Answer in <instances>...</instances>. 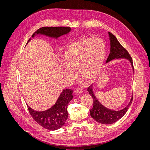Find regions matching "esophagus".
Returning <instances> with one entry per match:
<instances>
[{
    "instance_id": "esophagus-1",
    "label": "esophagus",
    "mask_w": 150,
    "mask_h": 150,
    "mask_svg": "<svg viewBox=\"0 0 150 150\" xmlns=\"http://www.w3.org/2000/svg\"><path fill=\"white\" fill-rule=\"evenodd\" d=\"M83 93V90H81L80 88H76L75 91V93L76 94H80Z\"/></svg>"
}]
</instances>
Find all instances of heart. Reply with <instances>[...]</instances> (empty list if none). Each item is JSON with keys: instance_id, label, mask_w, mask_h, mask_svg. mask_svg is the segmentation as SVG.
<instances>
[{"instance_id": "heart-1", "label": "heart", "mask_w": 150, "mask_h": 150, "mask_svg": "<svg viewBox=\"0 0 150 150\" xmlns=\"http://www.w3.org/2000/svg\"><path fill=\"white\" fill-rule=\"evenodd\" d=\"M106 48L99 38H80L68 44L64 48L62 64L66 78L72 80L78 75L87 81H92L98 75L104 63Z\"/></svg>"}]
</instances>
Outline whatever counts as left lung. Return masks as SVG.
<instances>
[{"mask_svg": "<svg viewBox=\"0 0 150 150\" xmlns=\"http://www.w3.org/2000/svg\"><path fill=\"white\" fill-rule=\"evenodd\" d=\"M108 35L110 42V52L106 60V63L114 59H125L129 61L134 72L132 59L127 51L120 44L117 38L113 34L108 32ZM87 91L93 99V106L91 110H90V115L94 120L101 124H112L122 118L127 111L133 100L132 96L129 104L125 108L119 111H114L106 108L98 100L93 92L92 85L88 88Z\"/></svg>", "mask_w": 150, "mask_h": 150, "instance_id": "obj_1", "label": "left lung"}]
</instances>
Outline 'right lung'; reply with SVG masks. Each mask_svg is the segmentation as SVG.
<instances>
[{"instance_id": "add662e5", "label": "right lung", "mask_w": 150, "mask_h": 150, "mask_svg": "<svg viewBox=\"0 0 150 150\" xmlns=\"http://www.w3.org/2000/svg\"><path fill=\"white\" fill-rule=\"evenodd\" d=\"M71 31V28L69 27H42L37 30L32 37L44 35L57 39L70 33ZM30 40L31 38L29 39L28 43ZM72 93L73 90L71 89L63 90L55 104L45 111H35L28 105L27 106L31 116L37 123L46 129L56 130L61 128L67 119V105L73 99Z\"/></svg>"}]
</instances>
